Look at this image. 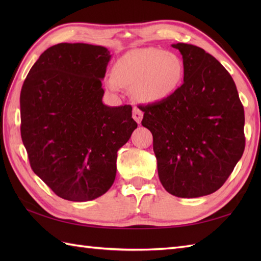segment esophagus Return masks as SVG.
Here are the masks:
<instances>
[{
	"mask_svg": "<svg viewBox=\"0 0 261 261\" xmlns=\"http://www.w3.org/2000/svg\"><path fill=\"white\" fill-rule=\"evenodd\" d=\"M142 116H143L142 111L139 110L138 108H135L134 111H132V118H134V119L136 120L137 123H141Z\"/></svg>",
	"mask_w": 261,
	"mask_h": 261,
	"instance_id": "34e87169",
	"label": "esophagus"
}]
</instances>
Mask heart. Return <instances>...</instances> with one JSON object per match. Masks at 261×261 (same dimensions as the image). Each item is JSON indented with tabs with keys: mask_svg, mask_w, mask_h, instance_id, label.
Instances as JSON below:
<instances>
[{
	"mask_svg": "<svg viewBox=\"0 0 261 261\" xmlns=\"http://www.w3.org/2000/svg\"><path fill=\"white\" fill-rule=\"evenodd\" d=\"M184 64L178 55L156 47L138 48L123 55L108 77L107 85L114 92L120 86L132 88L143 102H160L170 97L181 84Z\"/></svg>",
	"mask_w": 261,
	"mask_h": 261,
	"instance_id": "heart-1",
	"label": "heart"
}]
</instances>
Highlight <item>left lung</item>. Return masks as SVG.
I'll list each match as a JSON object with an SVG mask.
<instances>
[{"mask_svg": "<svg viewBox=\"0 0 261 261\" xmlns=\"http://www.w3.org/2000/svg\"><path fill=\"white\" fill-rule=\"evenodd\" d=\"M184 83L164 101L139 105L151 131L160 182L177 197L212 194L231 175L245 150V111L237 86L204 49L174 43Z\"/></svg>", "mask_w": 261, "mask_h": 261, "instance_id": "8db88e82", "label": "left lung"}]
</instances>
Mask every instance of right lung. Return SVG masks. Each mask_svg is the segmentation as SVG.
I'll list each match as a JSON object with an SVG mask.
<instances>
[{
    "mask_svg": "<svg viewBox=\"0 0 261 261\" xmlns=\"http://www.w3.org/2000/svg\"><path fill=\"white\" fill-rule=\"evenodd\" d=\"M105 47L58 43L32 66L20 94L21 138L32 170L67 201H92L116 175L118 150L137 122L131 105L103 104Z\"/></svg>",
    "mask_w": 261,
    "mask_h": 261,
    "instance_id": "obj_1",
    "label": "right lung"
}]
</instances>
